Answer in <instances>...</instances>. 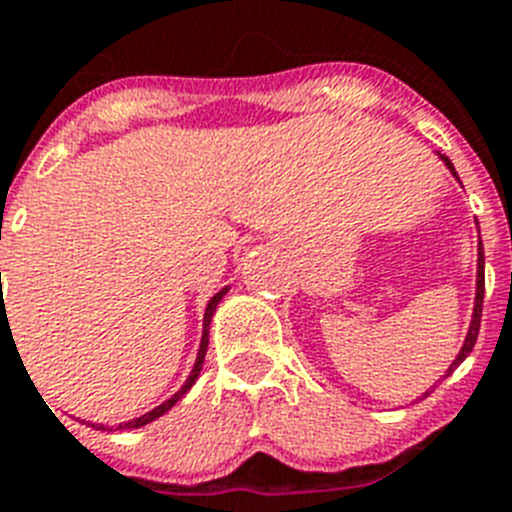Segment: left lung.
<instances>
[{
    "instance_id": "left-lung-1",
    "label": "left lung",
    "mask_w": 512,
    "mask_h": 512,
    "mask_svg": "<svg viewBox=\"0 0 512 512\" xmlns=\"http://www.w3.org/2000/svg\"><path fill=\"white\" fill-rule=\"evenodd\" d=\"M437 156L442 158V163L448 166L450 174L458 179V174H455V166L450 163L448 156H442V153H437ZM461 182V179H458ZM476 229H479V223H476ZM482 304H484V247H482V236H479V247H476V296H474V312H471V322H468V333L466 338H463V346L461 351H458V356L453 359V364L448 367V372L440 377V380H445V377H450L455 372V367L466 359L468 354H471V349H474L476 343V336H479V325H482ZM437 380V382H440ZM424 395H429V390Z\"/></svg>"
}]
</instances>
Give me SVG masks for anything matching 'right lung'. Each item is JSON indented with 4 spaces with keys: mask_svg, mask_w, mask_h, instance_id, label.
Returning a JSON list of instances; mask_svg holds the SVG:
<instances>
[{
    "mask_svg": "<svg viewBox=\"0 0 512 512\" xmlns=\"http://www.w3.org/2000/svg\"><path fill=\"white\" fill-rule=\"evenodd\" d=\"M0 278H2V276H0ZM229 289H231V286H223V289L218 291L216 296H210L208 307H205V317H203V338H200V349H197L195 367H192L190 377H187V380H184V385H182V388L176 390V393L171 395L169 401H163L161 406H156V409H153V411H148V414L137 416V419H130V422H119V424H98V422H88L90 427L101 429V432H124V429H140V427H145V424L156 422L158 416H163V414H166V411H171V409H174L176 403L182 401V395L187 393V390H190L192 385H195V380H197V377H200V369H203V362H205V351H208L210 320H213V315H216V309H218V304H221V299H223V296L229 294Z\"/></svg>",
    "mask_w": 512,
    "mask_h": 512,
    "instance_id": "add662e5",
    "label": "right lung"
}]
</instances>
